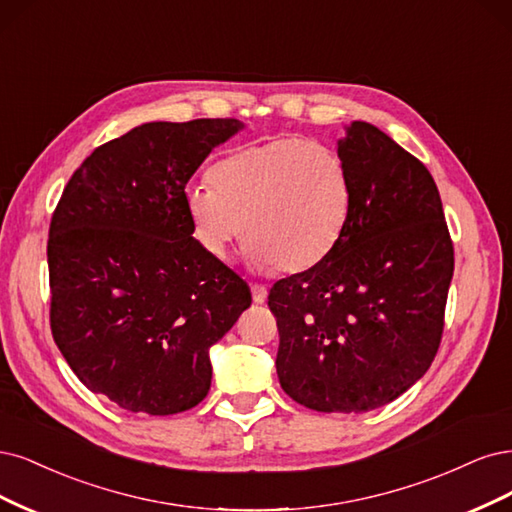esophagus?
Listing matches in <instances>:
<instances>
[{
    "label": "esophagus",
    "instance_id": "esophagus-1",
    "mask_svg": "<svg viewBox=\"0 0 512 512\" xmlns=\"http://www.w3.org/2000/svg\"><path fill=\"white\" fill-rule=\"evenodd\" d=\"M251 293H253V302L255 304H263L268 300V289L263 285H251Z\"/></svg>",
    "mask_w": 512,
    "mask_h": 512
}]
</instances>
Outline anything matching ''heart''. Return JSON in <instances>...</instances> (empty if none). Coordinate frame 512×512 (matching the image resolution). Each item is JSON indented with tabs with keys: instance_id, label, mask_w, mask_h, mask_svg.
I'll list each match as a JSON object with an SVG mask.
<instances>
[{
	"instance_id": "obj_1",
	"label": "heart",
	"mask_w": 512,
	"mask_h": 512,
	"mask_svg": "<svg viewBox=\"0 0 512 512\" xmlns=\"http://www.w3.org/2000/svg\"><path fill=\"white\" fill-rule=\"evenodd\" d=\"M187 193L193 234L212 257L244 240L257 270L302 274L323 263L349 223L353 183L334 148L300 136L246 144Z\"/></svg>"
}]
</instances>
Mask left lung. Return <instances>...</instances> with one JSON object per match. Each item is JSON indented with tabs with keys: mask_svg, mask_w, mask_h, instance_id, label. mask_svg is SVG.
I'll use <instances>...</instances> for the list:
<instances>
[{
	"mask_svg": "<svg viewBox=\"0 0 512 512\" xmlns=\"http://www.w3.org/2000/svg\"><path fill=\"white\" fill-rule=\"evenodd\" d=\"M353 183L344 234L323 263L274 283L276 374L319 412H366L415 385L438 353L453 242L423 163L353 121L338 140Z\"/></svg>",
	"mask_w": 512,
	"mask_h": 512,
	"instance_id": "left-lung-1",
	"label": "left lung"
}]
</instances>
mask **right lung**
<instances>
[{"mask_svg": "<svg viewBox=\"0 0 512 512\" xmlns=\"http://www.w3.org/2000/svg\"><path fill=\"white\" fill-rule=\"evenodd\" d=\"M238 119L144 123L82 161L48 229L51 329L80 383L146 415L210 389V346L251 289L193 238L185 187Z\"/></svg>", "mask_w": 512, "mask_h": 512, "instance_id": "1", "label": "right lung"}]
</instances>
